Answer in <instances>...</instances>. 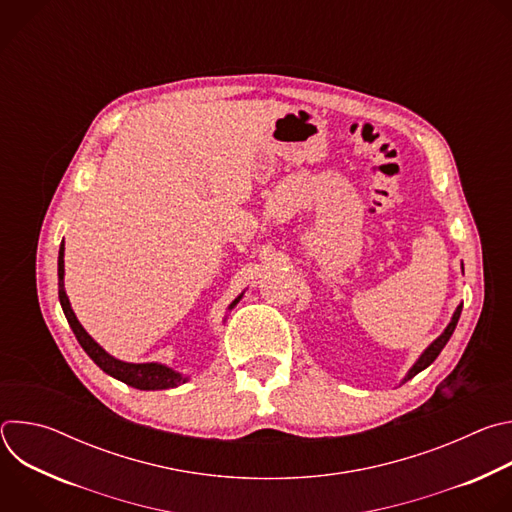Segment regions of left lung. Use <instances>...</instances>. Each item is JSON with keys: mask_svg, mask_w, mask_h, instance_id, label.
<instances>
[{"mask_svg": "<svg viewBox=\"0 0 512 512\" xmlns=\"http://www.w3.org/2000/svg\"><path fill=\"white\" fill-rule=\"evenodd\" d=\"M460 314H462V306H458V310L454 312V318H452L450 326L444 330V334H442L440 338H437L435 342H431V344H429V348L419 356V360L413 364V369L409 371V375L405 377V381L413 379L417 373H421L423 369H427L429 364H431L437 356H440V352L444 350V346L448 344V340L452 338V334H454V330H456V324H458V320H460Z\"/></svg>", "mask_w": 512, "mask_h": 512, "instance_id": "1", "label": "left lung"}]
</instances>
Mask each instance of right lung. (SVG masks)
Wrapping results in <instances>:
<instances>
[{"label":"right lung","instance_id":"obj_1","mask_svg":"<svg viewBox=\"0 0 512 512\" xmlns=\"http://www.w3.org/2000/svg\"><path fill=\"white\" fill-rule=\"evenodd\" d=\"M64 245H60L58 251V298H60V306L62 312L75 332L79 344L85 348V352L95 360V364L99 369H103L107 375L123 381L129 387H135L139 391H158V389H172L178 387L182 383H186V377H182L180 373H174L172 369L164 367V364H156V362H143V364H131V362H123L113 358L111 354H107L87 332L85 328L79 324L75 312H72L66 291H64ZM241 300V296L231 304V308L237 306V302Z\"/></svg>","mask_w":512,"mask_h":512}]
</instances>
